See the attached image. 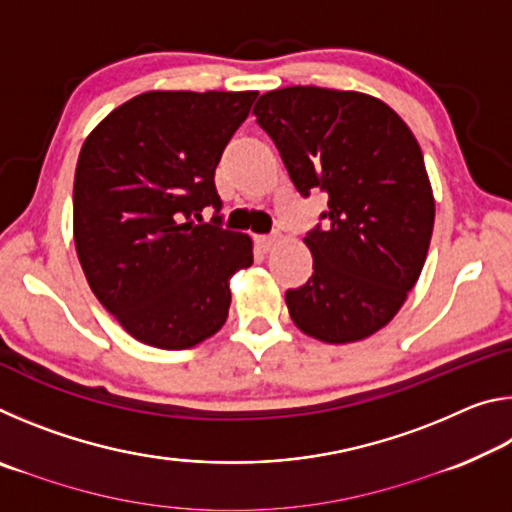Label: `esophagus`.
Returning <instances> with one entry per match:
<instances>
[{"instance_id":"esophagus-1","label":"esophagus","mask_w":512,"mask_h":512,"mask_svg":"<svg viewBox=\"0 0 512 512\" xmlns=\"http://www.w3.org/2000/svg\"><path fill=\"white\" fill-rule=\"evenodd\" d=\"M280 235H264V237H257V246L262 253H271V250L280 244Z\"/></svg>"}]
</instances>
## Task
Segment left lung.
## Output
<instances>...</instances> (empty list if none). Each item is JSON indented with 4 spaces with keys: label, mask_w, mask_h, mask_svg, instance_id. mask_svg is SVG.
Wrapping results in <instances>:
<instances>
[{
    "label": "left lung",
    "mask_w": 512,
    "mask_h": 512,
    "mask_svg": "<svg viewBox=\"0 0 512 512\" xmlns=\"http://www.w3.org/2000/svg\"><path fill=\"white\" fill-rule=\"evenodd\" d=\"M253 115L298 192L329 196L325 230L302 239L314 273L284 296L291 320L323 343L368 339L402 309L429 253L436 201L418 140L354 90L291 85L262 94Z\"/></svg>",
    "instance_id": "left-lung-1"
}]
</instances>
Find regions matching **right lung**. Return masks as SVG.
I'll return each instance as SVG.
<instances>
[{"label": "right lung", "mask_w": 512, "mask_h": 512, "mask_svg": "<svg viewBox=\"0 0 512 512\" xmlns=\"http://www.w3.org/2000/svg\"><path fill=\"white\" fill-rule=\"evenodd\" d=\"M257 99L151 90L85 137L74 176V244L97 300L140 343L185 350L223 327L230 280L253 239L203 223L221 207L214 171Z\"/></svg>", "instance_id": "add662e5"}]
</instances>
